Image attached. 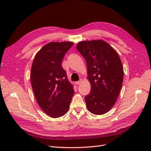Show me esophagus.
Returning <instances> with one entry per match:
<instances>
[{"instance_id":"esophagus-1","label":"esophagus","mask_w":151,"mask_h":151,"mask_svg":"<svg viewBox=\"0 0 151 151\" xmlns=\"http://www.w3.org/2000/svg\"><path fill=\"white\" fill-rule=\"evenodd\" d=\"M82 82V79H81V80H80L79 81L76 82H75V84H76V85H79V84H81Z\"/></svg>"}]
</instances>
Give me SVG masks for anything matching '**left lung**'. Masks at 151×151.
Listing matches in <instances>:
<instances>
[{
	"label": "left lung",
	"mask_w": 151,
	"mask_h": 151,
	"mask_svg": "<svg viewBox=\"0 0 151 151\" xmlns=\"http://www.w3.org/2000/svg\"><path fill=\"white\" fill-rule=\"evenodd\" d=\"M76 48L88 67L90 93L85 97L88 110L102 115L111 110L123 81V67L117 52L102 40L79 42Z\"/></svg>",
	"instance_id": "left-lung-1"
}]
</instances>
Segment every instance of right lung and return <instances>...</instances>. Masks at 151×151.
I'll list each match as a JSON object with an SVG mask.
<instances>
[{
    "mask_svg": "<svg viewBox=\"0 0 151 151\" xmlns=\"http://www.w3.org/2000/svg\"><path fill=\"white\" fill-rule=\"evenodd\" d=\"M73 42H50L35 56L31 69L32 88L40 107L52 118L62 117L69 110L74 95L62 62Z\"/></svg>",
    "mask_w": 151,
    "mask_h": 151,
    "instance_id": "add662e5",
    "label": "right lung"
}]
</instances>
